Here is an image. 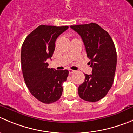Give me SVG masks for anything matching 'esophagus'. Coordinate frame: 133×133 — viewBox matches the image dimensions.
I'll list each match as a JSON object with an SVG mask.
<instances>
[{"label":"esophagus","mask_w":133,"mask_h":133,"mask_svg":"<svg viewBox=\"0 0 133 133\" xmlns=\"http://www.w3.org/2000/svg\"><path fill=\"white\" fill-rule=\"evenodd\" d=\"M69 73H70V74H72V73H74V72H75V70H72V69H69Z\"/></svg>","instance_id":"esophagus-1"}]
</instances>
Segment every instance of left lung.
I'll return each mask as SVG.
<instances>
[{"instance_id":"8db88e82","label":"left lung","mask_w":133,"mask_h":133,"mask_svg":"<svg viewBox=\"0 0 133 133\" xmlns=\"http://www.w3.org/2000/svg\"><path fill=\"white\" fill-rule=\"evenodd\" d=\"M83 42L92 67V74H85V80L78 87L79 97L89 102H97L105 97L114 79L117 54L112 38L98 24L71 25Z\"/></svg>"}]
</instances>
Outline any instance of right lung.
I'll return each instance as SVG.
<instances>
[{"label": "right lung", "mask_w": 133, "mask_h": 133, "mask_svg": "<svg viewBox=\"0 0 133 133\" xmlns=\"http://www.w3.org/2000/svg\"><path fill=\"white\" fill-rule=\"evenodd\" d=\"M68 26L41 25L26 36L21 47V68L26 87L36 99L45 104L58 101L63 93V83L69 70L48 68L58 36Z\"/></svg>", "instance_id": "1"}]
</instances>
